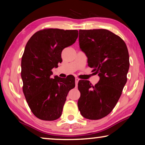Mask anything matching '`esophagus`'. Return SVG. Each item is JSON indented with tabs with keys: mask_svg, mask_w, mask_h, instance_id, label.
<instances>
[{
	"mask_svg": "<svg viewBox=\"0 0 145 145\" xmlns=\"http://www.w3.org/2000/svg\"><path fill=\"white\" fill-rule=\"evenodd\" d=\"M78 80H79V78H75V85H76V86H77V84H78Z\"/></svg>",
	"mask_w": 145,
	"mask_h": 145,
	"instance_id": "obj_1",
	"label": "esophagus"
}]
</instances>
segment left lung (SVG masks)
Returning <instances> with one entry per match:
<instances>
[{
  "label": "left lung",
  "instance_id": "1",
  "mask_svg": "<svg viewBox=\"0 0 145 145\" xmlns=\"http://www.w3.org/2000/svg\"><path fill=\"white\" fill-rule=\"evenodd\" d=\"M78 38L88 66L98 73L100 80L95 86L89 80L78 81V108L85 118L99 120L112 111L126 84L128 49L120 36L106 29L80 30Z\"/></svg>",
  "mask_w": 145,
  "mask_h": 145
}]
</instances>
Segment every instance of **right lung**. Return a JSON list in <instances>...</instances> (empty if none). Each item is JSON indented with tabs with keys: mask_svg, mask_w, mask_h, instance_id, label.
Here are the masks:
<instances>
[{
	"mask_svg": "<svg viewBox=\"0 0 145 145\" xmlns=\"http://www.w3.org/2000/svg\"><path fill=\"white\" fill-rule=\"evenodd\" d=\"M77 30L44 29L34 33L22 57L23 92L29 108L38 118L54 121L61 114L67 97L75 87V77H51L53 68L62 62L61 52L73 45Z\"/></svg>",
	"mask_w": 145,
	"mask_h": 145,
	"instance_id": "add662e5",
	"label": "right lung"
}]
</instances>
